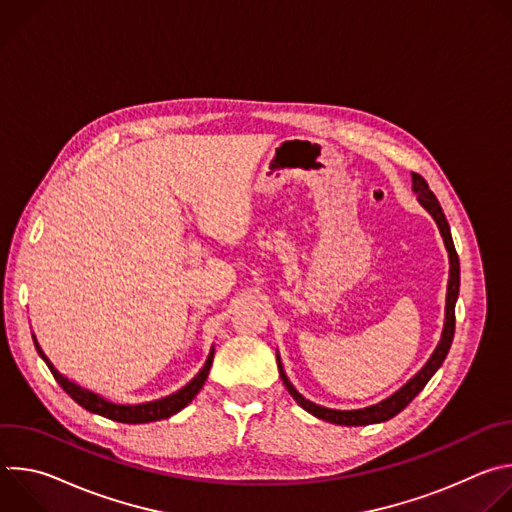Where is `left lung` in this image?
Masks as SVG:
<instances>
[{
	"instance_id": "obj_1",
	"label": "left lung",
	"mask_w": 512,
	"mask_h": 512,
	"mask_svg": "<svg viewBox=\"0 0 512 512\" xmlns=\"http://www.w3.org/2000/svg\"><path fill=\"white\" fill-rule=\"evenodd\" d=\"M413 190L417 192V200L423 204V208L435 218V223H437V227H440V233L444 237L446 249L450 253V281H448V298H446V326H444L442 340H440V344H437L435 352L431 354V358L427 360L425 367L403 389H399L395 395H391L389 399H385V401H381V403H377L373 407L356 409V411L326 409V407H320V405L308 401L306 397H302L294 389V385L287 381V377L283 373V367H281V360L277 356V367H279V375H281V381H283L285 389L289 391L291 397L298 401L300 407H304L308 413L316 415L318 419H324V421H330V423H336V425H371V423L387 421V419L395 417L397 413H401L419 395V391L427 385V381L435 375V371L442 367V362L448 356V350H450L452 340H454V330H456V300H458V291H460V259H458V253H456V247H454V241H452V233H450V225L446 221V214H444L440 202H437L435 194L429 190V184L425 182V178L421 174H415V172H413Z\"/></svg>"
}]
</instances>
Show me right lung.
I'll return each instance as SVG.
<instances>
[{"mask_svg":"<svg viewBox=\"0 0 512 512\" xmlns=\"http://www.w3.org/2000/svg\"><path fill=\"white\" fill-rule=\"evenodd\" d=\"M36 350L40 352V356L44 358V362L48 364L50 373L54 375V379L58 381V385L75 399L81 407H85L87 411L91 413H97V415H103L107 419H113V421H121V423H150V421H160V419H168L172 417L174 413H178L180 409H184L196 395L198 391L202 389L206 377H208V371H210V364H212V358H214V350H210L208 354V360L204 364V369L184 387L180 389L178 393L166 397V399H160V401H152V403H143V405H115V403H109L105 401L103 397L91 393V391H85L81 387H77L75 383L66 381L54 367L50 364V360L44 356V352L40 350L38 342H36Z\"/></svg>","mask_w":512,"mask_h":512,"instance_id":"right-lung-1","label":"right lung"}]
</instances>
